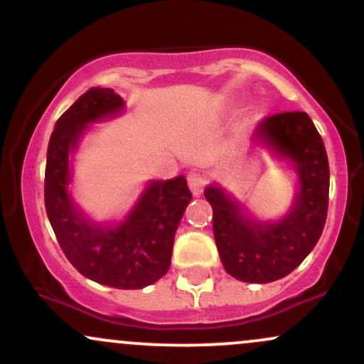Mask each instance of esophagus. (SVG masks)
Instances as JSON below:
<instances>
[{
  "instance_id": "obj_1",
  "label": "esophagus",
  "mask_w": 364,
  "mask_h": 364,
  "mask_svg": "<svg viewBox=\"0 0 364 364\" xmlns=\"http://www.w3.org/2000/svg\"><path fill=\"white\" fill-rule=\"evenodd\" d=\"M188 186H190V191L193 196L202 195L203 186H205V174L191 171V173L188 174Z\"/></svg>"
}]
</instances>
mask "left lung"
<instances>
[{
    "label": "left lung",
    "instance_id": "1",
    "mask_svg": "<svg viewBox=\"0 0 364 364\" xmlns=\"http://www.w3.org/2000/svg\"><path fill=\"white\" fill-rule=\"evenodd\" d=\"M257 147L286 162L296 174L289 208L274 220L258 219L219 183L205 188L214 237L225 272L237 281L267 284L286 277L315 248L328 207L330 171L323 140L306 112L265 118L253 135Z\"/></svg>",
    "mask_w": 364,
    "mask_h": 364
}]
</instances>
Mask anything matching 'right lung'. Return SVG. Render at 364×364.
<instances>
[{"label": "right lung", "mask_w": 364, "mask_h": 364, "mask_svg": "<svg viewBox=\"0 0 364 364\" xmlns=\"http://www.w3.org/2000/svg\"><path fill=\"white\" fill-rule=\"evenodd\" d=\"M124 111L112 89L87 90L54 124L46 161L44 202L63 253L90 281L116 289H144L169 270L174 235L191 193L186 178L149 179L118 220L99 223L75 202L73 156L92 124Z\"/></svg>", "instance_id": "obj_1"}]
</instances>
